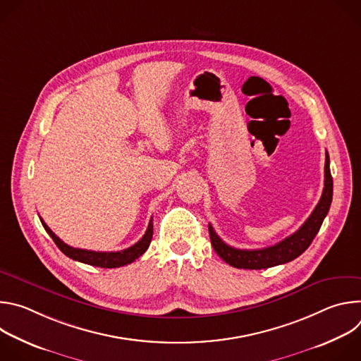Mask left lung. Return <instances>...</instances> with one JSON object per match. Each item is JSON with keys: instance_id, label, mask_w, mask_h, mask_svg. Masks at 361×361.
Segmentation results:
<instances>
[{"instance_id": "8db88e82", "label": "left lung", "mask_w": 361, "mask_h": 361, "mask_svg": "<svg viewBox=\"0 0 361 361\" xmlns=\"http://www.w3.org/2000/svg\"><path fill=\"white\" fill-rule=\"evenodd\" d=\"M331 200H333V177L330 173V159H329V154L326 152L324 188H323L322 198L316 205L313 213L310 214V217L304 221V224L295 233L286 237L283 241L266 248L240 250L226 244L217 235L213 226L209 224L213 248L227 264L235 269L262 270V269H269L279 264H286L297 259V257L302 254L308 248V245L312 244V241L314 240V237L317 235L323 224V220L326 219L330 210Z\"/></svg>"}]
</instances>
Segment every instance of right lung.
Segmentation results:
<instances>
[{
  "mask_svg": "<svg viewBox=\"0 0 361 361\" xmlns=\"http://www.w3.org/2000/svg\"><path fill=\"white\" fill-rule=\"evenodd\" d=\"M42 223V227L45 228V231L49 234V237L54 240V243L57 244V247L67 255L70 259L84 263V264H90V266H95V267H101V269H117V267H123L127 266L130 263H133L134 260H137L140 255H142L145 252V250L148 248L151 238H152V219L148 223L147 231L142 235V238L135 243L134 245L121 250V251H91V250H82V248H74L68 244H66L63 240H60L51 228L44 223L42 219H39Z\"/></svg>",
  "mask_w": 361,
  "mask_h": 361,
  "instance_id": "obj_1",
  "label": "right lung"
}]
</instances>
